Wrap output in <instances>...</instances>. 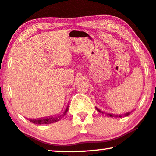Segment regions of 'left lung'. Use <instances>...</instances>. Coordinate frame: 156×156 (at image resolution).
<instances>
[{
  "label": "left lung",
  "instance_id": "left-lung-1",
  "mask_svg": "<svg viewBox=\"0 0 156 156\" xmlns=\"http://www.w3.org/2000/svg\"><path fill=\"white\" fill-rule=\"evenodd\" d=\"M95 108H96V110H97L98 111H99V112L101 113H103V114H105V116H109V117H116V118H122V117H123V116H129V115L130 113H131L132 111H129V112H126V113H122V114H113V113L103 112V111H102L100 110L99 108H98L97 107H95Z\"/></svg>",
  "mask_w": 156,
  "mask_h": 156
}]
</instances>
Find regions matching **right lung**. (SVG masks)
<instances>
[{
  "label": "right lung",
  "mask_w": 156,
  "mask_h": 156,
  "mask_svg": "<svg viewBox=\"0 0 156 156\" xmlns=\"http://www.w3.org/2000/svg\"><path fill=\"white\" fill-rule=\"evenodd\" d=\"M69 110V104L67 105L66 108L64 109L62 113H59V114H55L54 116H50L48 117H43V118L39 119H27L30 122L34 123L36 124H53V123L57 122L60 121L65 115L66 114L67 111Z\"/></svg>",
  "instance_id": "add662e5"
}]
</instances>
